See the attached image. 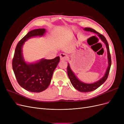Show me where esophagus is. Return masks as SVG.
Masks as SVG:
<instances>
[{
    "instance_id": "1",
    "label": "esophagus",
    "mask_w": 124,
    "mask_h": 124,
    "mask_svg": "<svg viewBox=\"0 0 124 124\" xmlns=\"http://www.w3.org/2000/svg\"><path fill=\"white\" fill-rule=\"evenodd\" d=\"M59 56H60V58H61V60H67L68 58V56L64 53L60 54Z\"/></svg>"
}]
</instances>
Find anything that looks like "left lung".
<instances>
[{
    "label": "left lung",
    "instance_id": "left-lung-1",
    "mask_svg": "<svg viewBox=\"0 0 124 124\" xmlns=\"http://www.w3.org/2000/svg\"><path fill=\"white\" fill-rule=\"evenodd\" d=\"M85 31H91L94 32L101 39L103 42L105 43L106 46V47L107 49L108 52V67L107 69V71L106 72V73L104 75V76L100 78V79L97 81L95 83H92V84H87L85 83L80 81L76 76V75L74 74V73L72 72V70L71 69L70 67L69 66V63H68V67H67V73H68V76L70 80V82L71 84L73 85V87L76 88L78 91L81 92H89L94 91V90L98 88L99 86H100L104 82L106 81L107 78L108 77V73H109V71L110 70L111 66V55L110 53V50H109V46H108V44L107 42V40L105 38L104 36H103L102 35L100 34L99 32L96 31L95 30L91 28H84L83 29Z\"/></svg>",
    "mask_w": 124,
    "mask_h": 124
}]
</instances>
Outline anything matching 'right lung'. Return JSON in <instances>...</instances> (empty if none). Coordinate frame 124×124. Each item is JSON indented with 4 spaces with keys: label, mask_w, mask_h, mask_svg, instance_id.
Wrapping results in <instances>:
<instances>
[{
    "label": "right lung",
    "mask_w": 124,
    "mask_h": 124,
    "mask_svg": "<svg viewBox=\"0 0 124 124\" xmlns=\"http://www.w3.org/2000/svg\"><path fill=\"white\" fill-rule=\"evenodd\" d=\"M46 29L32 30L27 33L17 44L12 60V68L18 83L31 92L40 93L49 86L54 70L60 61L59 56L52 59H42L35 63L26 62L22 53L25 41L33 37H42Z\"/></svg>",
    "instance_id": "right-lung-1"
}]
</instances>
